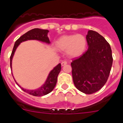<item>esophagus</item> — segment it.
<instances>
[{"label":"esophagus","instance_id":"obj_1","mask_svg":"<svg viewBox=\"0 0 123 123\" xmlns=\"http://www.w3.org/2000/svg\"><path fill=\"white\" fill-rule=\"evenodd\" d=\"M67 64V62H66V61H63V62H62V66H65V65H66Z\"/></svg>","mask_w":123,"mask_h":123}]
</instances>
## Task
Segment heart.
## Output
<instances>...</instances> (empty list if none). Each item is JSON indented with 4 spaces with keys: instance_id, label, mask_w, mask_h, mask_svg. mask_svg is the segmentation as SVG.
I'll return each instance as SVG.
<instances>
[{
    "instance_id": "heart-1",
    "label": "heart",
    "mask_w": 123,
    "mask_h": 123,
    "mask_svg": "<svg viewBox=\"0 0 123 123\" xmlns=\"http://www.w3.org/2000/svg\"><path fill=\"white\" fill-rule=\"evenodd\" d=\"M55 47L58 50L66 51L69 57L76 58L85 52L87 41L85 37L81 34L64 35L56 41Z\"/></svg>"
}]
</instances>
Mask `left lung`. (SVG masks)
I'll return each mask as SVG.
<instances>
[{"label": "left lung", "mask_w": 123, "mask_h": 123, "mask_svg": "<svg viewBox=\"0 0 123 123\" xmlns=\"http://www.w3.org/2000/svg\"><path fill=\"white\" fill-rule=\"evenodd\" d=\"M88 50L71 63L74 84L79 91L91 94L106 82L112 67V52L104 37L89 30L86 35Z\"/></svg>", "instance_id": "obj_1"}]
</instances>
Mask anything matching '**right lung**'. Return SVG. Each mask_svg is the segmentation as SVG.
Masks as SVG:
<instances>
[{"mask_svg": "<svg viewBox=\"0 0 123 123\" xmlns=\"http://www.w3.org/2000/svg\"><path fill=\"white\" fill-rule=\"evenodd\" d=\"M49 32L47 29H41L39 28H34L30 31H28L26 33L24 34L23 35L21 36L17 40L15 43L12 52L10 56V68L12 69V59L13 57V55L15 54V52L17 50L18 45L21 44V42L26 41L28 40H37L41 42H45L46 44H50L49 38L47 36L48 32ZM61 71V64L59 63L55 67L53 68L52 70L50 71L48 76L47 78L46 81H45L44 84L42 86L39 87L38 89L34 90H28L25 88L21 87L15 81L17 85L21 88V89L25 92L28 93L30 95H34V96H44L49 94L50 92H52L54 89L55 86H56V82H57V77H58V74L60 73ZM13 75V74H12Z\"/></svg>", "mask_w": 123, "mask_h": 123, "instance_id": "1", "label": "right lung"}]
</instances>
